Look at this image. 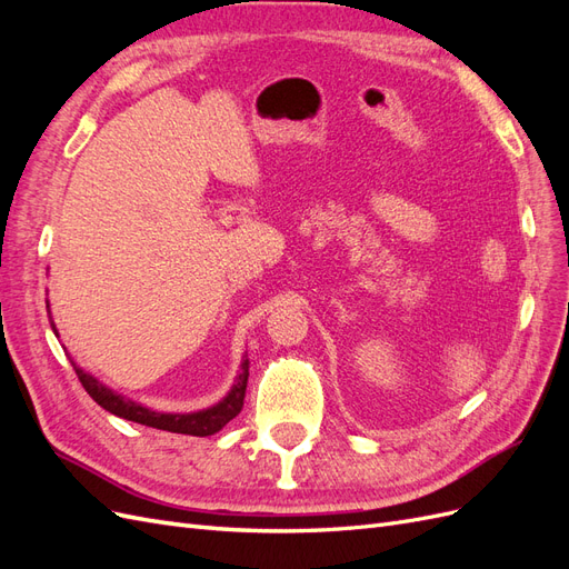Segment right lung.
Masks as SVG:
<instances>
[{"mask_svg": "<svg viewBox=\"0 0 569 569\" xmlns=\"http://www.w3.org/2000/svg\"><path fill=\"white\" fill-rule=\"evenodd\" d=\"M49 308V306H47ZM51 330L59 337L54 322H51ZM71 366L78 375V380L82 382L84 391H88L92 399L113 416L118 418H126L132 422H140L147 427H157V429H166V432H176V435H192V437H209L220 432L222 427H226L234 416H239V410L244 406V393H247V380H249V360L242 363V372H239L237 382L232 385L230 393L222 399L220 403L199 410V412H159V410H151L142 403H134L126 396H120L116 391H111L109 387L101 385L99 380L90 372H84L82 368H78L73 360Z\"/></svg>", "mask_w": 569, "mask_h": 569, "instance_id": "1", "label": "right lung"}]
</instances>
